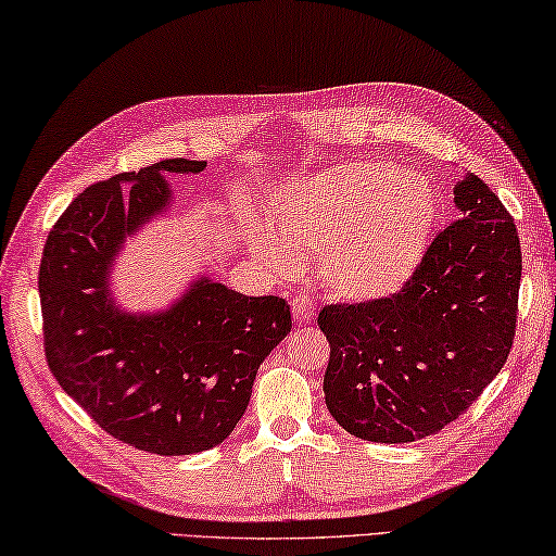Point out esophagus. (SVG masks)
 <instances>
[{
  "label": "esophagus",
  "mask_w": 556,
  "mask_h": 556,
  "mask_svg": "<svg viewBox=\"0 0 556 556\" xmlns=\"http://www.w3.org/2000/svg\"><path fill=\"white\" fill-rule=\"evenodd\" d=\"M290 305H293V317L298 323H307L315 313V300L307 293L295 295L293 303H290Z\"/></svg>",
  "instance_id": "obj_1"
}]
</instances>
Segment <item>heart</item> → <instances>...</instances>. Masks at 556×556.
I'll return each mask as SVG.
<instances>
[{
  "mask_svg": "<svg viewBox=\"0 0 556 556\" xmlns=\"http://www.w3.org/2000/svg\"><path fill=\"white\" fill-rule=\"evenodd\" d=\"M243 216L245 251L276 278L295 276L300 253H320L325 283L340 298L377 300L402 290L421 266L439 218V197L394 162H348L286 181Z\"/></svg>",
  "mask_w": 556,
  "mask_h": 556,
  "instance_id": "1",
  "label": "heart"
}]
</instances>
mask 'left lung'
Returning a JSON list of instances; mask_svg holds the SVG:
<instances>
[{"mask_svg":"<svg viewBox=\"0 0 556 556\" xmlns=\"http://www.w3.org/2000/svg\"><path fill=\"white\" fill-rule=\"evenodd\" d=\"M460 218L435 236L399 293L325 305V404L375 443L439 433L497 377L513 350L522 251L513 216L483 179L453 189Z\"/></svg>","mask_w":556,"mask_h":556,"instance_id":"8db88e82","label":"left lung"}]
</instances>
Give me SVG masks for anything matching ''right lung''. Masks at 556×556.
Returning a JSON list of instances; mask_svg holds the SVG:
<instances>
[{
  "mask_svg": "<svg viewBox=\"0 0 556 556\" xmlns=\"http://www.w3.org/2000/svg\"><path fill=\"white\" fill-rule=\"evenodd\" d=\"M204 167L162 160L88 187L51 229L39 268L51 375L100 429L157 456L229 439L263 359L293 327L283 298H249L206 276L160 313H127L113 300L125 239L172 202L165 175Z\"/></svg>",
  "mask_w": 556,
  "mask_h": 556,
  "instance_id": "add662e5",
  "label": "right lung"
}]
</instances>
